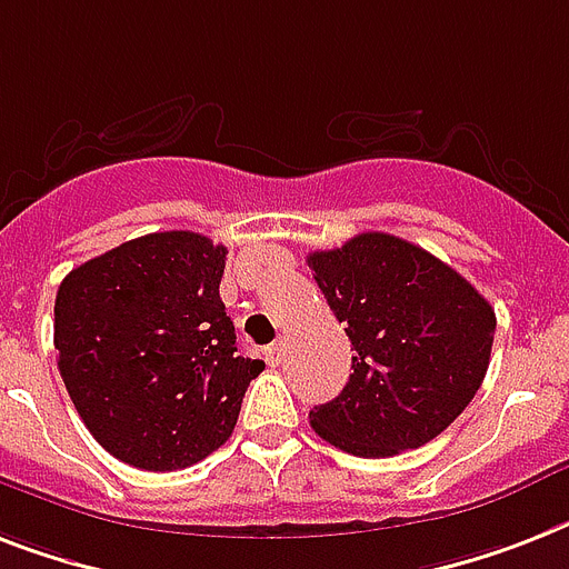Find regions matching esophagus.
<instances>
[{
	"instance_id": "34e87169",
	"label": "esophagus",
	"mask_w": 569,
	"mask_h": 569,
	"mask_svg": "<svg viewBox=\"0 0 569 569\" xmlns=\"http://www.w3.org/2000/svg\"><path fill=\"white\" fill-rule=\"evenodd\" d=\"M283 357H286L283 341H277V345H271L269 353H266V359H269V365H280V362H283Z\"/></svg>"
}]
</instances>
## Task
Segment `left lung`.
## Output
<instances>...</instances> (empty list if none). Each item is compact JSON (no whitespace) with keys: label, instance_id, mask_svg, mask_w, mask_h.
<instances>
[{"label":"left lung","instance_id":"obj_1","mask_svg":"<svg viewBox=\"0 0 569 569\" xmlns=\"http://www.w3.org/2000/svg\"><path fill=\"white\" fill-rule=\"evenodd\" d=\"M307 262L353 350L348 386L309 412L312 429L362 459L441 436L485 380L491 303L447 262L391 233H359Z\"/></svg>","mask_w":569,"mask_h":569}]
</instances>
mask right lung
I'll return each mask as SVG.
<instances>
[{
  "label": "right lung",
  "instance_id": "add662e5",
  "mask_svg": "<svg viewBox=\"0 0 569 569\" xmlns=\"http://www.w3.org/2000/svg\"><path fill=\"white\" fill-rule=\"evenodd\" d=\"M224 244L192 230L122 242L63 277L54 348L78 415L110 456L180 470L219 450L266 362L237 353L219 298Z\"/></svg>",
  "mask_w": 569,
  "mask_h": 569
}]
</instances>
